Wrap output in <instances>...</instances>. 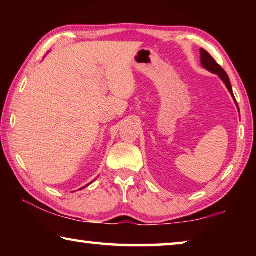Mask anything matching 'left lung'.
Here are the masks:
<instances>
[{"mask_svg":"<svg viewBox=\"0 0 256 256\" xmlns=\"http://www.w3.org/2000/svg\"><path fill=\"white\" fill-rule=\"evenodd\" d=\"M200 53H201V64H202V66L204 68H206V70H209L210 72L214 73V74H218V76H220V79H222V80L224 82V84H226L227 89L229 90V92H230L232 96L234 97L230 81H229V78H228V76H227L226 71H224V68H222V66H220L218 63L216 62L214 58H212V56H211L209 53H208L206 50L201 48V50H200ZM234 100L236 102L235 97H234ZM236 105H237V102H236Z\"/></svg>","mask_w":256,"mask_h":256,"instance_id":"1","label":"left lung"}]
</instances>
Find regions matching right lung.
Returning a JSON list of instances; mask_svg holds the SVG:
<instances>
[{
    "label": "right lung",
    "mask_w": 256,
    "mask_h": 256,
    "mask_svg": "<svg viewBox=\"0 0 256 256\" xmlns=\"http://www.w3.org/2000/svg\"><path fill=\"white\" fill-rule=\"evenodd\" d=\"M84 188H86V186H84Z\"/></svg>",
    "instance_id": "right-lung-1"
}]
</instances>
